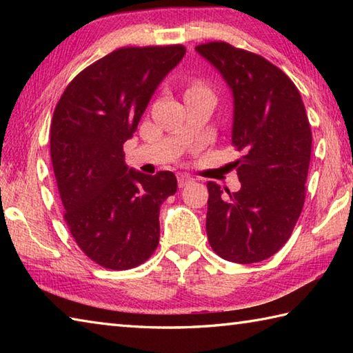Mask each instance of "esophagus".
<instances>
[{
	"label": "esophagus",
	"mask_w": 353,
	"mask_h": 353,
	"mask_svg": "<svg viewBox=\"0 0 353 353\" xmlns=\"http://www.w3.org/2000/svg\"><path fill=\"white\" fill-rule=\"evenodd\" d=\"M177 182H179V188H183V186L190 185L192 182V177L188 174H179L177 176Z\"/></svg>",
	"instance_id": "1"
}]
</instances>
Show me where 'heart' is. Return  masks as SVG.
Returning <instances> with one entry per match:
<instances>
[{
  "label": "heart",
  "instance_id": "heart-1",
  "mask_svg": "<svg viewBox=\"0 0 353 353\" xmlns=\"http://www.w3.org/2000/svg\"><path fill=\"white\" fill-rule=\"evenodd\" d=\"M201 89H206L203 85H200V83H197V85H194L192 88H190V91H201Z\"/></svg>",
  "mask_w": 353,
  "mask_h": 353
}]
</instances>
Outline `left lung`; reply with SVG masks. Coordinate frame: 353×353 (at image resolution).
Instances as JSON below:
<instances>
[{"label":"left lung","instance_id":"8db88e82","mask_svg":"<svg viewBox=\"0 0 353 353\" xmlns=\"http://www.w3.org/2000/svg\"><path fill=\"white\" fill-rule=\"evenodd\" d=\"M234 97L232 145L241 188L208 182L206 232L226 261H264L288 241L305 203L312 133L302 97L282 70L259 54L208 42L196 47Z\"/></svg>","mask_w":353,"mask_h":353}]
</instances>
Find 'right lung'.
I'll use <instances>...</instances> for the list:
<instances>
[{
  "mask_svg": "<svg viewBox=\"0 0 353 353\" xmlns=\"http://www.w3.org/2000/svg\"><path fill=\"white\" fill-rule=\"evenodd\" d=\"M185 52L183 45L112 51L72 79L52 114L50 152L63 220L104 268L138 267L159 244L161 205L176 194V176L129 170L123 145Z\"/></svg>",
  "mask_w": 353,
  "mask_h": 353,
  "instance_id": "add662e5",
  "label": "right lung"
}]
</instances>
